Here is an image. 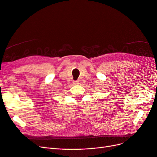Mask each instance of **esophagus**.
<instances>
[{"instance_id": "obj_1", "label": "esophagus", "mask_w": 157, "mask_h": 157, "mask_svg": "<svg viewBox=\"0 0 157 157\" xmlns=\"http://www.w3.org/2000/svg\"><path fill=\"white\" fill-rule=\"evenodd\" d=\"M73 84H78L79 81H78V80H75V81H73Z\"/></svg>"}]
</instances>
